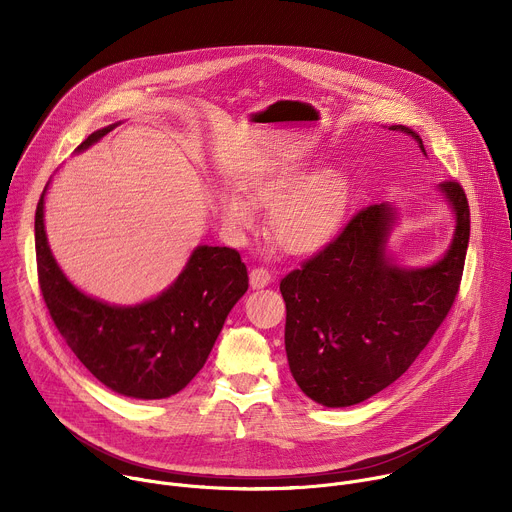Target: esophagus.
Wrapping results in <instances>:
<instances>
[{"label":"esophagus","mask_w":512,"mask_h":512,"mask_svg":"<svg viewBox=\"0 0 512 512\" xmlns=\"http://www.w3.org/2000/svg\"><path fill=\"white\" fill-rule=\"evenodd\" d=\"M249 283L253 289H261L271 283V273L265 267H253L249 273Z\"/></svg>","instance_id":"esophagus-1"}]
</instances>
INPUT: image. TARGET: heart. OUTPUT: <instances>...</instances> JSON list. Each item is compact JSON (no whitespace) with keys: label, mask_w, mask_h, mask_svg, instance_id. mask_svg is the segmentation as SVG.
<instances>
[{"label":"heart","mask_w":512,"mask_h":512,"mask_svg":"<svg viewBox=\"0 0 512 512\" xmlns=\"http://www.w3.org/2000/svg\"><path fill=\"white\" fill-rule=\"evenodd\" d=\"M308 174L306 164L281 162L243 178V194L223 188L216 206L223 223L235 233L255 227L253 206L271 208L269 231L279 247L306 255L328 245L344 225L350 182L340 168ZM305 182L302 183L301 180Z\"/></svg>","instance_id":"heart-1"}]
</instances>
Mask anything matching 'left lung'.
Listing matches in <instances>:
<instances>
[{
    "label": "left lung",
    "instance_id": "8db88e82",
    "mask_svg": "<svg viewBox=\"0 0 512 512\" xmlns=\"http://www.w3.org/2000/svg\"><path fill=\"white\" fill-rule=\"evenodd\" d=\"M425 154L421 137L405 127ZM427 156V154H425ZM456 227L442 259L403 267L389 253L395 204L362 208L344 231L281 283L285 352L298 387L324 407H350L397 381L448 316L464 271L470 208L458 182L437 184Z\"/></svg>",
    "mask_w": 512,
    "mask_h": 512
}]
</instances>
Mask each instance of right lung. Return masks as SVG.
<instances>
[{"label":"right lung","mask_w":512,"mask_h":512,"mask_svg":"<svg viewBox=\"0 0 512 512\" xmlns=\"http://www.w3.org/2000/svg\"><path fill=\"white\" fill-rule=\"evenodd\" d=\"M117 125L93 131L77 152ZM48 184L36 208L34 235L42 298L58 332L107 389L145 401L176 395L204 367L229 312L249 287L241 255L198 245L156 298L135 306L101 302L72 283L50 251L44 229Z\"/></svg>","instance_id":"1"}]
</instances>
